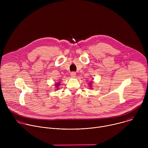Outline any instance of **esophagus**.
Wrapping results in <instances>:
<instances>
[{"mask_svg":"<svg viewBox=\"0 0 148 148\" xmlns=\"http://www.w3.org/2000/svg\"><path fill=\"white\" fill-rule=\"evenodd\" d=\"M71 77L72 78H75L76 77V73L75 71H73L71 73Z\"/></svg>","mask_w":148,"mask_h":148,"instance_id":"1","label":"esophagus"}]
</instances>
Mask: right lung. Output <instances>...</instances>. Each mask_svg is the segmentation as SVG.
Instances as JSON below:
<instances>
[{"label": "right lung", "instance_id": "1", "mask_svg": "<svg viewBox=\"0 0 148 148\" xmlns=\"http://www.w3.org/2000/svg\"><path fill=\"white\" fill-rule=\"evenodd\" d=\"M59 84H58V83H57V84H56V86H56V88H57V87H58V85H59Z\"/></svg>", "mask_w": 148, "mask_h": 148}]
</instances>
